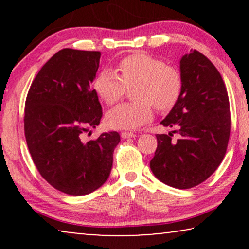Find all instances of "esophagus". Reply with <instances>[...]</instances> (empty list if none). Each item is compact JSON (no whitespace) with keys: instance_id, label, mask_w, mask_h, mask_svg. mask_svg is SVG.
<instances>
[{"instance_id":"esophagus-1","label":"esophagus","mask_w":249,"mask_h":249,"mask_svg":"<svg viewBox=\"0 0 249 249\" xmlns=\"http://www.w3.org/2000/svg\"><path fill=\"white\" fill-rule=\"evenodd\" d=\"M121 137L122 138H134V137H136V135L131 131H122L121 132Z\"/></svg>"}]
</instances>
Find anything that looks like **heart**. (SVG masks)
<instances>
[{"label": "heart", "mask_w": 249, "mask_h": 249, "mask_svg": "<svg viewBox=\"0 0 249 249\" xmlns=\"http://www.w3.org/2000/svg\"><path fill=\"white\" fill-rule=\"evenodd\" d=\"M120 74L104 68L94 80V90L111 107L124 96L127 87L132 90L134 102L124 103L108 111L107 122L115 129H135L153 118L154 107L161 113L171 111L182 93L183 81L176 67L145 53L128 55L119 62Z\"/></svg>", "instance_id": "obj_1"}]
</instances>
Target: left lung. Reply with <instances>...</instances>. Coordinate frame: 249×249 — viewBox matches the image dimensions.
<instances>
[{
  "label": "left lung",
  "instance_id": "obj_1",
  "mask_svg": "<svg viewBox=\"0 0 249 249\" xmlns=\"http://www.w3.org/2000/svg\"><path fill=\"white\" fill-rule=\"evenodd\" d=\"M183 87L178 103L161 124L172 134L156 135L158 147L149 166L165 185L193 188L219 168L230 137L231 117L228 91L215 66L196 50L180 61Z\"/></svg>",
  "mask_w": 249,
  "mask_h": 249
}]
</instances>
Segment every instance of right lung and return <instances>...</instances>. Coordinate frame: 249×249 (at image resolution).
Listing matches in <instances>:
<instances>
[{"label":"right lung","mask_w":249,"mask_h":249,"mask_svg":"<svg viewBox=\"0 0 249 249\" xmlns=\"http://www.w3.org/2000/svg\"><path fill=\"white\" fill-rule=\"evenodd\" d=\"M101 52L63 49L33 80L25 104V137L34 164L54 188L87 195L110 176L117 131L84 142L81 134L100 124L103 115L96 91Z\"/></svg>","instance_id":"obj_1"}]
</instances>
